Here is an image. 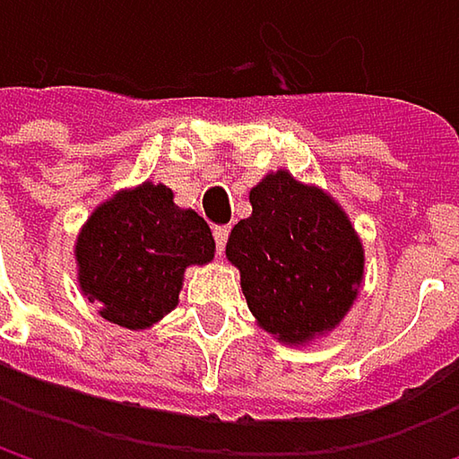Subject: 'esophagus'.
I'll return each instance as SVG.
<instances>
[{
  "instance_id": "1",
  "label": "esophagus",
  "mask_w": 459,
  "mask_h": 459,
  "mask_svg": "<svg viewBox=\"0 0 459 459\" xmlns=\"http://www.w3.org/2000/svg\"><path fill=\"white\" fill-rule=\"evenodd\" d=\"M229 233H230L229 226H215V229H212V236H215V249H218V252H223V249H226Z\"/></svg>"
}]
</instances>
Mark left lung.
I'll use <instances>...</instances> for the list:
<instances>
[{
	"instance_id": "1",
	"label": "left lung",
	"mask_w": 459,
	"mask_h": 459,
	"mask_svg": "<svg viewBox=\"0 0 459 459\" xmlns=\"http://www.w3.org/2000/svg\"><path fill=\"white\" fill-rule=\"evenodd\" d=\"M252 215L238 221L226 255L260 326L284 342H303L348 314L364 252L345 212L319 188L287 172L249 191Z\"/></svg>"
}]
</instances>
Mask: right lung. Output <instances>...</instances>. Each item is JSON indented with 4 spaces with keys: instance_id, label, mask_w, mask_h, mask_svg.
<instances>
[{
    "instance_id": "add662e5",
    "label": "right lung",
    "mask_w": 459,
    "mask_h": 459,
    "mask_svg": "<svg viewBox=\"0 0 459 459\" xmlns=\"http://www.w3.org/2000/svg\"><path fill=\"white\" fill-rule=\"evenodd\" d=\"M212 230L167 186L143 183L100 204L76 241L79 284L100 316L145 329L178 306L183 271L210 263Z\"/></svg>"
}]
</instances>
